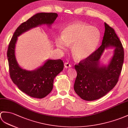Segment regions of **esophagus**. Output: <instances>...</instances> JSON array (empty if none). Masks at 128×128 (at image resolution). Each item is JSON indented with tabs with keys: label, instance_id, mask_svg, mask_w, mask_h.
I'll return each instance as SVG.
<instances>
[{
	"label": "esophagus",
	"instance_id": "34e87169",
	"mask_svg": "<svg viewBox=\"0 0 128 128\" xmlns=\"http://www.w3.org/2000/svg\"><path fill=\"white\" fill-rule=\"evenodd\" d=\"M64 66L65 68H70L71 67V64H70L68 63V62H65L64 64Z\"/></svg>",
	"mask_w": 128,
	"mask_h": 128
}]
</instances>
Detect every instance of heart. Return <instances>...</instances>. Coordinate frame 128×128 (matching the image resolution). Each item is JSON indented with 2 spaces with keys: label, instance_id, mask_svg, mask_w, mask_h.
<instances>
[{
  "label": "heart",
  "instance_id": "1",
  "mask_svg": "<svg viewBox=\"0 0 128 128\" xmlns=\"http://www.w3.org/2000/svg\"><path fill=\"white\" fill-rule=\"evenodd\" d=\"M101 34L97 28L82 22L68 25L62 32V37L55 40L58 48L66 50L68 46H72L73 57L82 60L91 56L100 42Z\"/></svg>",
  "mask_w": 128,
  "mask_h": 128
}]
</instances>
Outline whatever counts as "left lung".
I'll list each match as a JSON object with an SVG mask.
<instances>
[{
    "instance_id": "obj_1",
    "label": "left lung",
    "mask_w": 128,
    "mask_h": 128,
    "mask_svg": "<svg viewBox=\"0 0 128 128\" xmlns=\"http://www.w3.org/2000/svg\"><path fill=\"white\" fill-rule=\"evenodd\" d=\"M102 44L91 56L75 65L77 76L74 89L80 97L87 101L100 98L117 84L124 62V49L114 29L106 23ZM114 48V54L107 66L99 59L105 48Z\"/></svg>"
}]
</instances>
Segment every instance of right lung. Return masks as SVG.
Masks as SVG:
<instances>
[{"label": "right lung", "instance_id": "1", "mask_svg": "<svg viewBox=\"0 0 128 128\" xmlns=\"http://www.w3.org/2000/svg\"><path fill=\"white\" fill-rule=\"evenodd\" d=\"M58 16L56 13L45 12L33 16L17 28L8 46L7 56L11 79L20 91L33 98L41 99L50 93L54 78L64 69V62L61 59H49L43 66L34 70L22 69L18 65L15 56L17 37L30 29L42 24L50 26Z\"/></svg>", "mask_w": 128, "mask_h": 128}]
</instances>
